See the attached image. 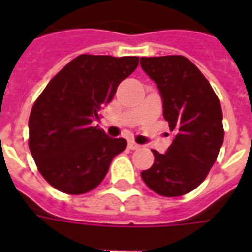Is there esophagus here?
Returning a JSON list of instances; mask_svg holds the SVG:
<instances>
[{"instance_id": "34e87169", "label": "esophagus", "mask_w": 252, "mask_h": 252, "mask_svg": "<svg viewBox=\"0 0 252 252\" xmlns=\"http://www.w3.org/2000/svg\"><path fill=\"white\" fill-rule=\"evenodd\" d=\"M139 147H140V146H139V144H136V143L133 142V140L128 142V148H129V150H137Z\"/></svg>"}]
</instances>
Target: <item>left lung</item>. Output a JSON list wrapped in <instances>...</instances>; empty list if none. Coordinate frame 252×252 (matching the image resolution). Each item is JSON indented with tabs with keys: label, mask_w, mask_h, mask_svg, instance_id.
<instances>
[{
	"label": "left lung",
	"mask_w": 252,
	"mask_h": 252,
	"mask_svg": "<svg viewBox=\"0 0 252 252\" xmlns=\"http://www.w3.org/2000/svg\"><path fill=\"white\" fill-rule=\"evenodd\" d=\"M157 83L163 117L174 133L167 151L153 150L154 164L142 171L144 184L164 197L194 190L216 162L224 140L220 101L202 72L181 55L140 58Z\"/></svg>",
	"instance_id": "1"
}]
</instances>
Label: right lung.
<instances>
[{
  "label": "right lung",
  "instance_id": "add662e5",
  "mask_svg": "<svg viewBox=\"0 0 252 252\" xmlns=\"http://www.w3.org/2000/svg\"><path fill=\"white\" fill-rule=\"evenodd\" d=\"M139 64L137 57L79 55L48 82L31 110L30 150L44 180L67 194H83L102 182L126 140L98 126L101 110Z\"/></svg>",
  "mask_w": 252,
  "mask_h": 252
}]
</instances>
